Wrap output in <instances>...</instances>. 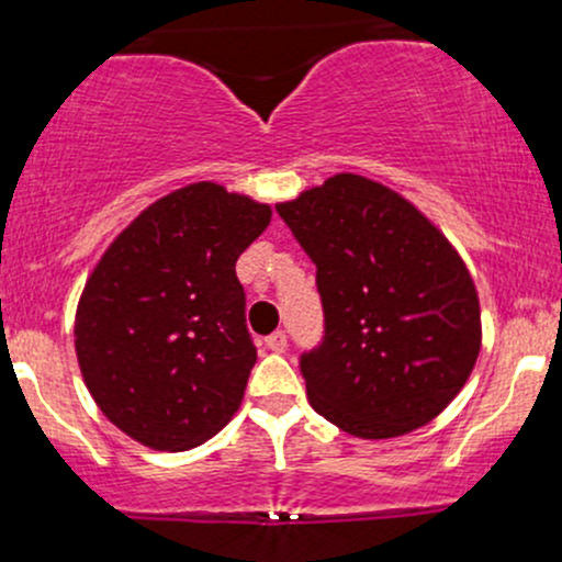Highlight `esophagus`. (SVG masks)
I'll list each match as a JSON object with an SVG mask.
<instances>
[{"label": "esophagus", "mask_w": 562, "mask_h": 562, "mask_svg": "<svg viewBox=\"0 0 562 562\" xmlns=\"http://www.w3.org/2000/svg\"><path fill=\"white\" fill-rule=\"evenodd\" d=\"M267 348H269V351H274V353H282V351H285V348H288V338H285V333L277 330V333L269 335V338H267Z\"/></svg>", "instance_id": "esophagus-1"}]
</instances>
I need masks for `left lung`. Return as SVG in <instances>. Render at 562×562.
I'll list each match as a JSON object with an SVG mask.
<instances>
[{"label": "left lung", "instance_id": "left-lung-1", "mask_svg": "<svg viewBox=\"0 0 562 562\" xmlns=\"http://www.w3.org/2000/svg\"><path fill=\"white\" fill-rule=\"evenodd\" d=\"M277 211L317 263L325 340L303 353L314 412L357 438L436 420L481 351V303L449 237L391 187L335 173Z\"/></svg>", "mask_w": 562, "mask_h": 562}]
</instances>
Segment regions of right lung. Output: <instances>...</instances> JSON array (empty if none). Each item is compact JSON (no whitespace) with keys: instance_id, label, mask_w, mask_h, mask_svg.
<instances>
[{"instance_id":"obj_1","label":"right lung","mask_w":562,"mask_h":562,"mask_svg":"<svg viewBox=\"0 0 562 562\" xmlns=\"http://www.w3.org/2000/svg\"><path fill=\"white\" fill-rule=\"evenodd\" d=\"M269 222L272 205L224 184L179 187L87 277L74 325L81 378L142 447L195 449L240 409L256 348L235 263Z\"/></svg>"}]
</instances>
